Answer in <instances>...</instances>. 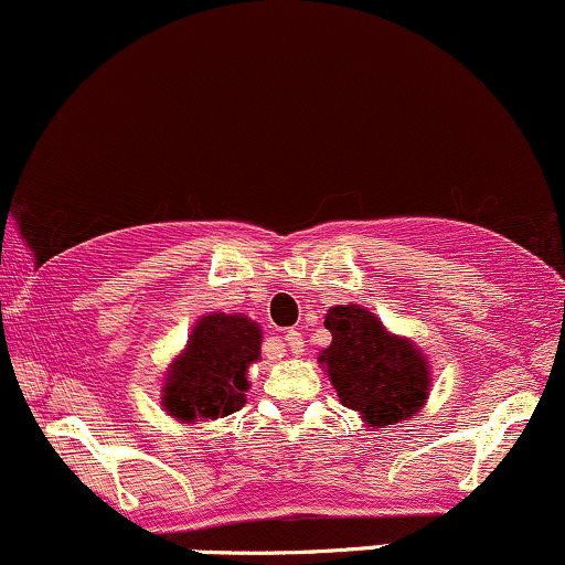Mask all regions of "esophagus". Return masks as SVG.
<instances>
[{
	"mask_svg": "<svg viewBox=\"0 0 565 565\" xmlns=\"http://www.w3.org/2000/svg\"><path fill=\"white\" fill-rule=\"evenodd\" d=\"M285 339H288V344L296 350V353H299L301 344H305V342H301V333L299 331H288V333H285Z\"/></svg>",
	"mask_w": 565,
	"mask_h": 565,
	"instance_id": "34e87169",
	"label": "esophagus"
}]
</instances>
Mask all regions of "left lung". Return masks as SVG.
<instances>
[{
    "mask_svg": "<svg viewBox=\"0 0 565 565\" xmlns=\"http://www.w3.org/2000/svg\"><path fill=\"white\" fill-rule=\"evenodd\" d=\"M331 348L320 353L329 377L348 409L361 412L369 426H393L420 409L428 398L426 355L393 337L369 309L348 305L326 315Z\"/></svg>",
    "mask_w": 565,
    "mask_h": 565,
    "instance_id": "left-lung-1",
    "label": "left lung"
}]
</instances>
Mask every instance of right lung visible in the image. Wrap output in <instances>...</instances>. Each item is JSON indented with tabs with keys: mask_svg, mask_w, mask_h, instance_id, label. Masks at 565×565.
<instances>
[{
	"mask_svg": "<svg viewBox=\"0 0 565 565\" xmlns=\"http://www.w3.org/2000/svg\"><path fill=\"white\" fill-rule=\"evenodd\" d=\"M260 329L245 315H207L196 323L185 353L172 363L163 406L178 420H215L242 409L247 366L258 361Z\"/></svg>",
	"mask_w": 565,
	"mask_h": 565,
	"instance_id": "right-lung-1",
	"label": "right lung"
}]
</instances>
